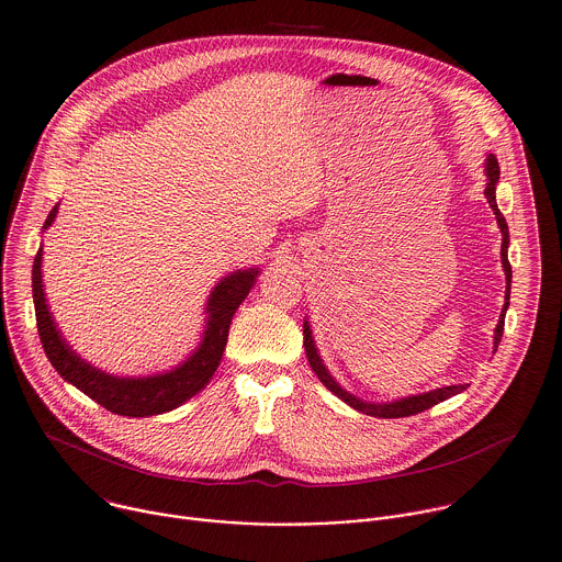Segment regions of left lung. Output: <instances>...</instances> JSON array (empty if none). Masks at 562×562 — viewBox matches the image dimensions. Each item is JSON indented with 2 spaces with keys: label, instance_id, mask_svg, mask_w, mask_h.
<instances>
[{
  "label": "left lung",
  "instance_id": "left-lung-1",
  "mask_svg": "<svg viewBox=\"0 0 562 562\" xmlns=\"http://www.w3.org/2000/svg\"><path fill=\"white\" fill-rule=\"evenodd\" d=\"M485 176H487V187H485V199L496 216V223H498V229L503 234V245H501V262H503V271H505V280H507V291H505V304H503V311H501V319L496 324V330H494V350L498 348V341L503 337V326H505V311L509 306V286H512V267H509V260H507V247H509V232H507V223L503 218V214L498 212L496 207V182H498V176H501V169H498V160L494 154H490L485 158ZM304 350H306V357H308V363L313 368V372L317 375V380L333 393L337 395L341 402H346L350 408L363 413V415H370V417H384V419H397V417H411V415H417V413H424L432 406H437L439 402H446L459 393L465 391V384H459V386H443V389H437V391H430V393H424V395H413V397H404V400H397V402H389V404H372V402H363L350 393H346L333 378L330 372L326 370V366L322 363L319 355H317V348H315V341H313V333H311V326L308 322H304Z\"/></svg>",
  "mask_w": 562,
  "mask_h": 562
}]
</instances>
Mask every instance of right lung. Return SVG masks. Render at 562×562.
Instances as JSON below:
<instances>
[{
	"label": "right lung",
	"instance_id": "add662e5",
	"mask_svg": "<svg viewBox=\"0 0 562 562\" xmlns=\"http://www.w3.org/2000/svg\"><path fill=\"white\" fill-rule=\"evenodd\" d=\"M59 203L50 210L44 232L55 223ZM42 247L35 256L33 265V300H35V315H37V330L40 339L44 344L46 357L55 366L59 375L77 386L83 395L101 404L114 415L121 417H151L169 413L178 406H182L187 400H192L196 393H201L221 363L223 350L227 346L229 337V324L234 319L236 308L243 304V300L249 295L258 269H238L223 278L210 300H207V326L203 333V339L199 348L187 357L182 363L167 372H158V375L147 378H114L108 375L105 370H99L97 366H90L86 359H81L64 339L59 333L53 313L48 311L44 282H42Z\"/></svg>",
	"mask_w": 562,
	"mask_h": 562
}]
</instances>
